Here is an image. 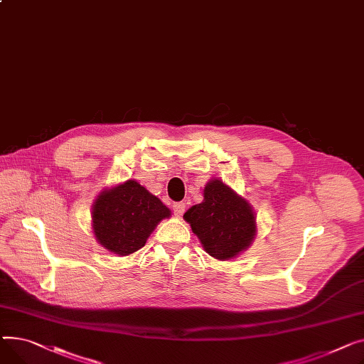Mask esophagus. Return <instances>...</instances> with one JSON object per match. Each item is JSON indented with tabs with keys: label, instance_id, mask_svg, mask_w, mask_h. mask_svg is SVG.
I'll return each instance as SVG.
<instances>
[{
	"label": "esophagus",
	"instance_id": "34e87169",
	"mask_svg": "<svg viewBox=\"0 0 364 364\" xmlns=\"http://www.w3.org/2000/svg\"><path fill=\"white\" fill-rule=\"evenodd\" d=\"M185 207H186L185 203H175L172 208H173V213H175L176 216H182L183 213H185Z\"/></svg>",
	"mask_w": 364,
	"mask_h": 364
}]
</instances>
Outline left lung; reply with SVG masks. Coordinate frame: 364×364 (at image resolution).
<instances>
[{
	"instance_id": "left-lung-1",
	"label": "left lung",
	"mask_w": 364,
	"mask_h": 364,
	"mask_svg": "<svg viewBox=\"0 0 364 364\" xmlns=\"http://www.w3.org/2000/svg\"><path fill=\"white\" fill-rule=\"evenodd\" d=\"M183 219L191 225L211 257L226 260L244 251L255 235V218L250 204L222 181H210L204 201L192 205Z\"/></svg>"
}]
</instances>
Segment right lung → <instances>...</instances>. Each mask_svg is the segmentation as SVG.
I'll use <instances>...</instances> for the list:
<instances>
[{
  "mask_svg": "<svg viewBox=\"0 0 364 364\" xmlns=\"http://www.w3.org/2000/svg\"><path fill=\"white\" fill-rule=\"evenodd\" d=\"M170 210L136 181H126L101 192L92 208L97 241L119 255H129L146 242L157 223Z\"/></svg>",
  "mask_w": 364,
  "mask_h": 364,
  "instance_id": "add662e5",
  "label": "right lung"
}]
</instances>
